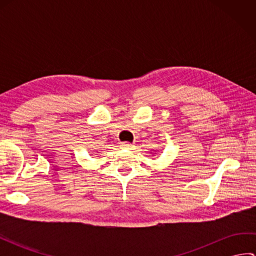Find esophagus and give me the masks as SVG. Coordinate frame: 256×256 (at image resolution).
Masks as SVG:
<instances>
[{
	"label": "esophagus",
	"mask_w": 256,
	"mask_h": 256,
	"mask_svg": "<svg viewBox=\"0 0 256 256\" xmlns=\"http://www.w3.org/2000/svg\"><path fill=\"white\" fill-rule=\"evenodd\" d=\"M121 146L123 148H128V150H131L133 148V145L131 143H128V142H124L121 144Z\"/></svg>",
	"instance_id": "1"
}]
</instances>
